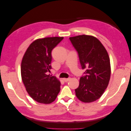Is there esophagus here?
Wrapping results in <instances>:
<instances>
[{
	"label": "esophagus",
	"mask_w": 131,
	"mask_h": 131,
	"mask_svg": "<svg viewBox=\"0 0 131 131\" xmlns=\"http://www.w3.org/2000/svg\"><path fill=\"white\" fill-rule=\"evenodd\" d=\"M63 80L64 82H68L70 80V78H63Z\"/></svg>",
	"instance_id": "1"
}]
</instances>
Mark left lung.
Here are the masks:
<instances>
[{"instance_id":"left-lung-1","label":"left lung","mask_w":131,"mask_h":131,"mask_svg":"<svg viewBox=\"0 0 131 131\" xmlns=\"http://www.w3.org/2000/svg\"><path fill=\"white\" fill-rule=\"evenodd\" d=\"M78 52L84 75L75 90L79 100L90 103L97 100L104 92L110 80V59L104 46L98 39L81 35L69 38Z\"/></svg>"}]
</instances>
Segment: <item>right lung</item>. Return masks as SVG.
<instances>
[{"label": "right lung", "mask_w": 131, "mask_h": 131, "mask_svg": "<svg viewBox=\"0 0 131 131\" xmlns=\"http://www.w3.org/2000/svg\"><path fill=\"white\" fill-rule=\"evenodd\" d=\"M63 37L38 39L28 47L21 63V77L28 93L43 104L53 102L60 91L61 82L49 73L52 68V50Z\"/></svg>", "instance_id": "1"}]
</instances>
